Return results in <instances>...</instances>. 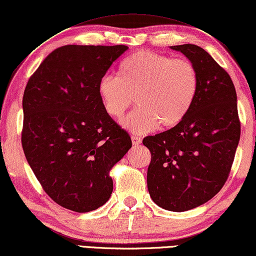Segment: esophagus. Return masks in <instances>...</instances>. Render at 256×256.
<instances>
[{
  "label": "esophagus",
  "mask_w": 256,
  "mask_h": 256,
  "mask_svg": "<svg viewBox=\"0 0 256 256\" xmlns=\"http://www.w3.org/2000/svg\"><path fill=\"white\" fill-rule=\"evenodd\" d=\"M132 140L134 145H140L142 143V138L138 136H132Z\"/></svg>",
  "instance_id": "obj_1"
}]
</instances>
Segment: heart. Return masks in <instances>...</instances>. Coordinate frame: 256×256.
<instances>
[{"label":"heart","mask_w":256,"mask_h":256,"mask_svg":"<svg viewBox=\"0 0 256 256\" xmlns=\"http://www.w3.org/2000/svg\"><path fill=\"white\" fill-rule=\"evenodd\" d=\"M199 90V74L186 58L140 50L121 62L118 76H104L98 94L105 112L121 119L135 102L138 108L124 126L132 132H150L160 124L172 128L186 119Z\"/></svg>","instance_id":"heart-1"}]
</instances>
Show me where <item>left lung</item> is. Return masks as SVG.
<instances>
[{"mask_svg": "<svg viewBox=\"0 0 256 256\" xmlns=\"http://www.w3.org/2000/svg\"><path fill=\"white\" fill-rule=\"evenodd\" d=\"M194 62L199 90L190 113L180 124L148 136L151 152L148 194L156 205L184 212L207 202L229 178L240 138L237 94L226 70L194 44L170 46Z\"/></svg>", "mask_w": 256, "mask_h": 256, "instance_id": "obj_1", "label": "left lung"}]
</instances>
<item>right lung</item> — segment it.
I'll return each instance as SVG.
<instances>
[{
	"label": "right lung",
	"mask_w": 256,
	"mask_h": 256,
	"mask_svg": "<svg viewBox=\"0 0 256 256\" xmlns=\"http://www.w3.org/2000/svg\"><path fill=\"white\" fill-rule=\"evenodd\" d=\"M127 46L54 49L27 82L22 150L43 190L78 213L111 196L112 167L132 148L129 134L105 112L98 82Z\"/></svg>",
	"instance_id": "obj_1"
}]
</instances>
